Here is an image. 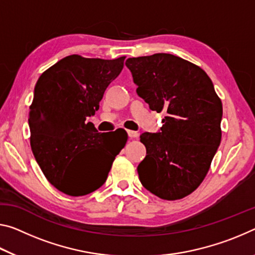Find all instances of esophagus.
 <instances>
[{
	"label": "esophagus",
	"mask_w": 255,
	"mask_h": 255,
	"mask_svg": "<svg viewBox=\"0 0 255 255\" xmlns=\"http://www.w3.org/2000/svg\"><path fill=\"white\" fill-rule=\"evenodd\" d=\"M128 136L130 137V138H137V137L139 136L138 131H135V130H128Z\"/></svg>",
	"instance_id": "1"
}]
</instances>
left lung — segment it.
<instances>
[{
	"label": "left lung",
	"instance_id": "1",
	"mask_svg": "<svg viewBox=\"0 0 255 255\" xmlns=\"http://www.w3.org/2000/svg\"><path fill=\"white\" fill-rule=\"evenodd\" d=\"M126 66L149 109L167 113L160 132L140 135V183L162 200L183 199L203 181L220 145L221 100L207 72L179 56L129 58Z\"/></svg>",
	"mask_w": 255,
	"mask_h": 255
}]
</instances>
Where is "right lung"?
<instances>
[{"mask_svg":"<svg viewBox=\"0 0 255 255\" xmlns=\"http://www.w3.org/2000/svg\"><path fill=\"white\" fill-rule=\"evenodd\" d=\"M125 59L72 54L44 71L36 83L28 118L31 151L46 179L67 195L83 196L100 188L127 142V132L112 144L108 132L86 123V117L99 110Z\"/></svg>","mask_w":255,"mask_h":255,"instance_id":"1","label":"right lung"}]
</instances>
